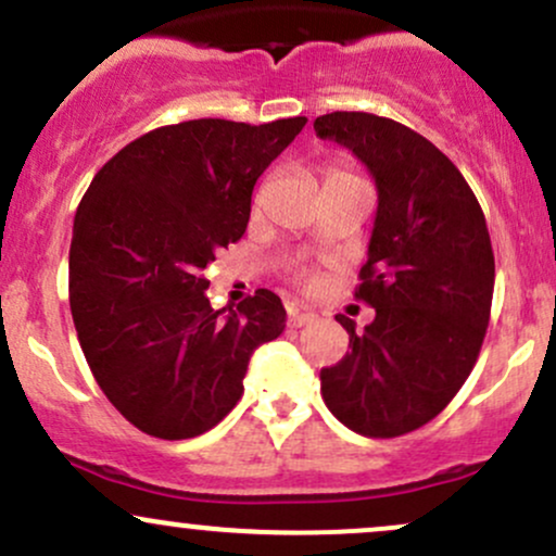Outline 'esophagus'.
Segmentation results:
<instances>
[{
  "label": "esophagus",
  "instance_id": "1",
  "mask_svg": "<svg viewBox=\"0 0 556 556\" xmlns=\"http://www.w3.org/2000/svg\"><path fill=\"white\" fill-rule=\"evenodd\" d=\"M314 314H303V311H295L292 308L290 314H287V327H292V329H300V327H305V324H311L314 321Z\"/></svg>",
  "mask_w": 556,
  "mask_h": 556
}]
</instances>
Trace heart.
<instances>
[{
	"label": "heart",
	"instance_id": "1",
	"mask_svg": "<svg viewBox=\"0 0 556 556\" xmlns=\"http://www.w3.org/2000/svg\"><path fill=\"white\" fill-rule=\"evenodd\" d=\"M342 177H355V175L350 169H344V167H331L327 180H342ZM305 285L314 287V279H305Z\"/></svg>",
	"mask_w": 556,
	"mask_h": 556
}]
</instances>
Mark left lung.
Wrapping results in <instances>:
<instances>
[{
	"label": "left lung",
	"instance_id": "obj_1",
	"mask_svg": "<svg viewBox=\"0 0 556 556\" xmlns=\"http://www.w3.org/2000/svg\"><path fill=\"white\" fill-rule=\"evenodd\" d=\"M318 138L353 151L374 175L379 208L355 298L376 311L348 329L350 353L321 368L340 424L374 439L416 431L473 371L494 295V251L473 190L431 140L368 112L316 117Z\"/></svg>",
	"mask_w": 556,
	"mask_h": 556
}]
</instances>
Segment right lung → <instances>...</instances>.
<instances>
[{
  "instance_id": "right-lung-1",
  "label": "right lung",
  "mask_w": 556,
  "mask_h": 556,
  "mask_svg": "<svg viewBox=\"0 0 556 556\" xmlns=\"http://www.w3.org/2000/svg\"><path fill=\"white\" fill-rule=\"evenodd\" d=\"M305 123L156 127L117 151L83 195L70 311L96 384L149 437L214 429L238 405L253 350L285 331V305L269 290L214 311L203 269L242 238L253 185Z\"/></svg>"
}]
</instances>
